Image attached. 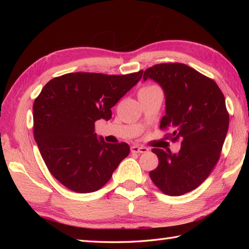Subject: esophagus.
Returning a JSON list of instances; mask_svg holds the SVG:
<instances>
[{
	"mask_svg": "<svg viewBox=\"0 0 249 249\" xmlns=\"http://www.w3.org/2000/svg\"><path fill=\"white\" fill-rule=\"evenodd\" d=\"M131 153H135V154H141V153H146L149 149H146L144 146H139V145H133L130 147Z\"/></svg>",
	"mask_w": 249,
	"mask_h": 249,
	"instance_id": "esophagus-1",
	"label": "esophagus"
}]
</instances>
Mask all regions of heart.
<instances>
[{"mask_svg": "<svg viewBox=\"0 0 249 249\" xmlns=\"http://www.w3.org/2000/svg\"><path fill=\"white\" fill-rule=\"evenodd\" d=\"M157 89H160L155 84H145V86L141 87L139 89V92L138 95H142V94H147V93H151V92H154L157 91Z\"/></svg>", "mask_w": 249, "mask_h": 249, "instance_id": "1", "label": "heart"}]
</instances>
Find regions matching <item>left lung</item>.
Wrapping results in <instances>:
<instances>
[{
    "mask_svg": "<svg viewBox=\"0 0 249 249\" xmlns=\"http://www.w3.org/2000/svg\"><path fill=\"white\" fill-rule=\"evenodd\" d=\"M166 95L160 129L172 142L182 138L181 150L153 149L158 166L150 178L168 196H181L202 184L217 163L229 127L225 96L213 79L182 63H161L144 71Z\"/></svg>",
    "mask_w": 249,
    "mask_h": 249,
    "instance_id": "left-lung-1",
    "label": "left lung"
}]
</instances>
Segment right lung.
Here are the masks:
<instances>
[{
  "label": "right lung",
  "mask_w": 249,
  "mask_h": 249,
  "mask_svg": "<svg viewBox=\"0 0 249 249\" xmlns=\"http://www.w3.org/2000/svg\"><path fill=\"white\" fill-rule=\"evenodd\" d=\"M143 71L127 75L71 72L46 84L33 105L34 139L50 173L75 193L100 189L129 154L125 142L97 139L95 122L137 84Z\"/></svg>",
  "instance_id": "add662e5"
}]
</instances>
